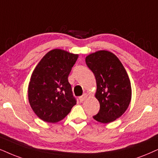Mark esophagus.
Returning a JSON list of instances; mask_svg holds the SVG:
<instances>
[{
  "instance_id": "34e87169",
  "label": "esophagus",
  "mask_w": 158,
  "mask_h": 158,
  "mask_svg": "<svg viewBox=\"0 0 158 158\" xmlns=\"http://www.w3.org/2000/svg\"><path fill=\"white\" fill-rule=\"evenodd\" d=\"M87 97H88V94H87V93H85V94H84V95H82V96L79 97V101H80L81 102H82V101H85V100L86 98H87Z\"/></svg>"
}]
</instances>
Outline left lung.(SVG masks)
Returning a JSON list of instances; mask_svg holds the SVG:
<instances>
[{"instance_id":"left-lung-1","label":"left lung","mask_w":158,"mask_h":158,"mask_svg":"<svg viewBox=\"0 0 158 158\" xmlns=\"http://www.w3.org/2000/svg\"><path fill=\"white\" fill-rule=\"evenodd\" d=\"M86 63L96 80L95 97L100 103L99 112L93 117L101 123L120 117L129 106L132 89L127 73L118 57L107 50L89 54Z\"/></svg>"}]
</instances>
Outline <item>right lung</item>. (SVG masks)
<instances>
[{"label": "right lung", "instance_id": "right-lung-1", "mask_svg": "<svg viewBox=\"0 0 158 158\" xmlns=\"http://www.w3.org/2000/svg\"><path fill=\"white\" fill-rule=\"evenodd\" d=\"M78 57V54L63 49H52L33 70L28 85V101L43 121L55 123L62 120L77 103L68 77Z\"/></svg>", "mask_w": 158, "mask_h": 158}]
</instances>
